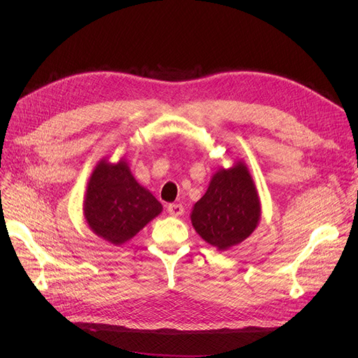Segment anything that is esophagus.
<instances>
[{"instance_id":"34e87169","label":"esophagus","mask_w":358,"mask_h":358,"mask_svg":"<svg viewBox=\"0 0 358 358\" xmlns=\"http://www.w3.org/2000/svg\"><path fill=\"white\" fill-rule=\"evenodd\" d=\"M166 210H168V213H169V215L174 216V217H178V216H181V215L184 213V208H182L181 204H178V203H171V204H168Z\"/></svg>"}]
</instances>
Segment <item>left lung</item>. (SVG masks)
I'll list each match as a JSON object with an SVG mask.
<instances>
[{
	"label": "left lung",
	"instance_id": "left-lung-1",
	"mask_svg": "<svg viewBox=\"0 0 358 358\" xmlns=\"http://www.w3.org/2000/svg\"><path fill=\"white\" fill-rule=\"evenodd\" d=\"M261 204L257 187L243 162L219 168L209 189L194 204L192 223L196 232L220 251L247 239L257 228Z\"/></svg>",
	"mask_w": 358,
	"mask_h": 358
}]
</instances>
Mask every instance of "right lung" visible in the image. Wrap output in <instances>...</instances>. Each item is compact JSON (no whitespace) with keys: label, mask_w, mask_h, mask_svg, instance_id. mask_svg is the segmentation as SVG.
<instances>
[{"label":"right lung","mask_w":358,"mask_h":358,"mask_svg":"<svg viewBox=\"0 0 358 358\" xmlns=\"http://www.w3.org/2000/svg\"><path fill=\"white\" fill-rule=\"evenodd\" d=\"M162 212L161 203L131 176L126 159H101L90 177L84 216L91 231L113 245L134 238Z\"/></svg>","instance_id":"add662e5"}]
</instances>
